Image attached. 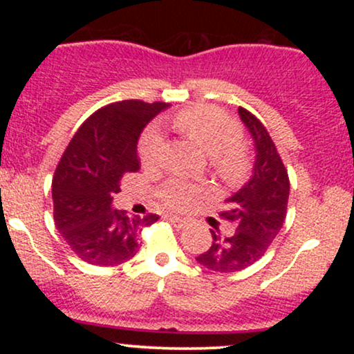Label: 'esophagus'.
Listing matches in <instances>:
<instances>
[{
  "instance_id": "obj_1",
  "label": "esophagus",
  "mask_w": 354,
  "mask_h": 354,
  "mask_svg": "<svg viewBox=\"0 0 354 354\" xmlns=\"http://www.w3.org/2000/svg\"><path fill=\"white\" fill-rule=\"evenodd\" d=\"M166 219L174 226V228H185L188 226V219L180 218V216H174V214H166Z\"/></svg>"
}]
</instances>
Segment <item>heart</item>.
<instances>
[{"instance_id":"b5f03b06","label":"heart","mask_w":354,"mask_h":354,"mask_svg":"<svg viewBox=\"0 0 354 354\" xmlns=\"http://www.w3.org/2000/svg\"><path fill=\"white\" fill-rule=\"evenodd\" d=\"M173 124L181 135L208 154L214 174L230 185H239L248 178L253 166L250 149L241 141V124L216 106L198 104L181 109L173 118ZM145 166L158 163L161 154V136L156 129H148L138 146ZM161 200L173 209H189L206 194V189L181 178H173L161 189Z\"/></svg>"}]
</instances>
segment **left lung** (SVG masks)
<instances>
[{
    "instance_id": "obj_1",
    "label": "left lung",
    "mask_w": 354,
    "mask_h": 354,
    "mask_svg": "<svg viewBox=\"0 0 354 354\" xmlns=\"http://www.w3.org/2000/svg\"><path fill=\"white\" fill-rule=\"evenodd\" d=\"M243 123L250 129L256 146L253 176L238 193L228 198V209L219 216L233 223L231 236L211 230L209 250L196 261L218 273H234L251 266L266 253L281 230L288 211L290 178L276 145L265 124L246 108H238Z\"/></svg>"
}]
</instances>
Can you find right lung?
Returning <instances> with one entry per match:
<instances>
[{"mask_svg":"<svg viewBox=\"0 0 354 354\" xmlns=\"http://www.w3.org/2000/svg\"><path fill=\"white\" fill-rule=\"evenodd\" d=\"M166 103L124 100L106 104L80 126L53 176V218L68 246L83 261L116 266L140 250V234L158 214L131 216L113 209L121 178L140 169L136 145Z\"/></svg>","mask_w":354,"mask_h":354,"instance_id":"add662e5","label":"right lung"}]
</instances>
